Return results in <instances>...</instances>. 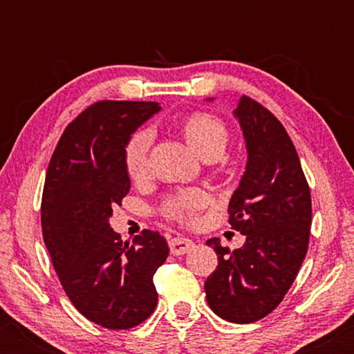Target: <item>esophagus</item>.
<instances>
[{
	"label": "esophagus",
	"mask_w": 354,
	"mask_h": 354,
	"mask_svg": "<svg viewBox=\"0 0 354 354\" xmlns=\"http://www.w3.org/2000/svg\"><path fill=\"white\" fill-rule=\"evenodd\" d=\"M193 246H194V243L188 238L178 236V238L169 239V250H171V253L176 256L188 253V251L193 250Z\"/></svg>",
	"instance_id": "1"
}]
</instances>
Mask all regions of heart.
Listing matches in <instances>:
<instances>
[{
    "mask_svg": "<svg viewBox=\"0 0 354 354\" xmlns=\"http://www.w3.org/2000/svg\"><path fill=\"white\" fill-rule=\"evenodd\" d=\"M183 133H185L186 141L205 158L216 156L223 151L228 141V128L225 121L208 111H194L186 116L183 121ZM151 138L149 129H138L124 146L123 163L131 180H141L148 171V151ZM208 201L209 196L205 189L191 188L166 196L158 211L161 216L171 221L191 223L208 205Z\"/></svg>",
    "mask_w": 354,
    "mask_h": 354,
    "instance_id": "heart-1",
    "label": "heart"
}]
</instances>
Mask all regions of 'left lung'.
Wrapping results in <instances>:
<instances>
[{"label":"left lung","instance_id":"8db88e82","mask_svg":"<svg viewBox=\"0 0 354 354\" xmlns=\"http://www.w3.org/2000/svg\"><path fill=\"white\" fill-rule=\"evenodd\" d=\"M234 115L246 138L248 165L231 196L228 223L246 236L238 250L211 238L218 266L205 283L209 308L231 323L265 318L283 301L310 245L311 193L281 121L243 95Z\"/></svg>","mask_w":354,"mask_h":354}]
</instances>
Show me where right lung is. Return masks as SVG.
I'll list each match as a JSON object with an SVG mask.
<instances>
[{
    "label": "right lung",
    "instance_id": "obj_1",
    "mask_svg": "<svg viewBox=\"0 0 354 354\" xmlns=\"http://www.w3.org/2000/svg\"><path fill=\"white\" fill-rule=\"evenodd\" d=\"M158 109L156 101L89 104L64 128L44 180L43 239L61 286L84 318L108 330L151 316L153 276L169 253L156 231L143 230L128 245L108 223L129 191L124 146Z\"/></svg>",
    "mask_w": 354,
    "mask_h": 354
}]
</instances>
